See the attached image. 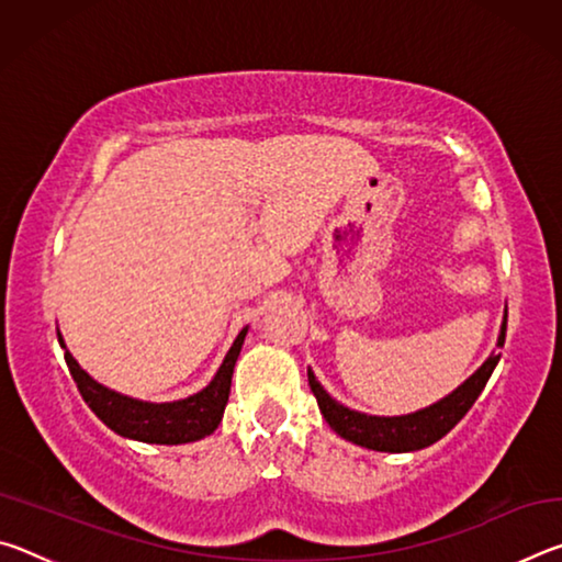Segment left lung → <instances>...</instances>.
Segmentation results:
<instances>
[{
    "instance_id": "1",
    "label": "left lung",
    "mask_w": 562,
    "mask_h": 562,
    "mask_svg": "<svg viewBox=\"0 0 562 562\" xmlns=\"http://www.w3.org/2000/svg\"><path fill=\"white\" fill-rule=\"evenodd\" d=\"M506 322H508V310H503V322L498 331L496 347H503L506 341ZM501 355L498 351H491L488 359L475 369V372L465 379L463 384L453 389L451 394H446L436 404H429L426 408H418L412 414L402 416H372L361 414L339 404L335 396H329L325 386L317 382V376L307 367V379L312 386V394H315L319 412L325 416V422L335 429L341 439L361 446V449L369 451H384V453H408L426 449V446L436 443L443 439L461 418L469 414L475 398L481 396L483 386L496 369Z\"/></svg>"
}]
</instances>
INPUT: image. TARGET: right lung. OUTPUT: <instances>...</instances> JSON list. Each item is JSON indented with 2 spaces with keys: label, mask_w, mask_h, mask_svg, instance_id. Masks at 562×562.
<instances>
[{
  "label": "right lung",
  "mask_w": 562,
  "mask_h": 562,
  "mask_svg": "<svg viewBox=\"0 0 562 562\" xmlns=\"http://www.w3.org/2000/svg\"><path fill=\"white\" fill-rule=\"evenodd\" d=\"M247 329L250 327H243L240 335L235 337L233 347L227 349L223 364L217 367L211 384L203 386L198 394L164 404L133 398L128 394L116 392V389L99 384L89 372H83L79 361H76L71 351L66 349L61 331H56V335H59L66 367H69L74 382L79 386L83 402L89 404L91 412L97 414L111 431H116L123 439L133 441L178 446L205 439V436H211L217 429V424L223 422L227 396H231L233 369L237 357H240Z\"/></svg>",
  "instance_id": "obj_1"
}]
</instances>
